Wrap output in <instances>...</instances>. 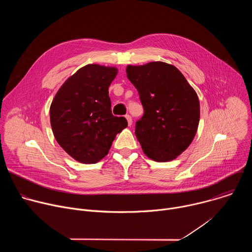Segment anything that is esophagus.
<instances>
[{"label":"esophagus","instance_id":"34e87169","mask_svg":"<svg viewBox=\"0 0 252 252\" xmlns=\"http://www.w3.org/2000/svg\"><path fill=\"white\" fill-rule=\"evenodd\" d=\"M126 121H127V125H128V126H131V124H132L131 117H130L129 115H126Z\"/></svg>","mask_w":252,"mask_h":252}]
</instances>
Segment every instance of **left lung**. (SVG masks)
I'll return each instance as SVG.
<instances>
[{"mask_svg":"<svg viewBox=\"0 0 252 252\" xmlns=\"http://www.w3.org/2000/svg\"><path fill=\"white\" fill-rule=\"evenodd\" d=\"M126 77L145 110L134 131L143 153L158 162L175 159L197 130L200 109L195 91L174 65L163 62L127 65Z\"/></svg>","mask_w":252,"mask_h":252,"instance_id":"1","label":"left lung"}]
</instances>
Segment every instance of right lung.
<instances>
[{
	"mask_svg": "<svg viewBox=\"0 0 252 252\" xmlns=\"http://www.w3.org/2000/svg\"><path fill=\"white\" fill-rule=\"evenodd\" d=\"M117 74L115 66L87 64L63 84L52 101L55 138L77 161L95 163L103 158L116 135L127 126L126 120L111 110L109 87Z\"/></svg>",
	"mask_w": 252,
	"mask_h": 252,
	"instance_id": "obj_1",
	"label": "right lung"
}]
</instances>
